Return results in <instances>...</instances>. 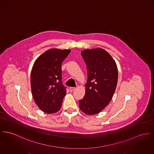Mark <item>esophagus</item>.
Returning <instances> with one entry per match:
<instances>
[{"mask_svg":"<svg viewBox=\"0 0 154 154\" xmlns=\"http://www.w3.org/2000/svg\"><path fill=\"white\" fill-rule=\"evenodd\" d=\"M75 87H69V91L71 92V91H74V90H75Z\"/></svg>","mask_w":154,"mask_h":154,"instance_id":"1","label":"esophagus"}]
</instances>
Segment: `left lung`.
I'll use <instances>...</instances> for the list:
<instances>
[{
    "instance_id": "8db88e82",
    "label": "left lung",
    "mask_w": 154,
    "mask_h": 154,
    "mask_svg": "<svg viewBox=\"0 0 154 154\" xmlns=\"http://www.w3.org/2000/svg\"><path fill=\"white\" fill-rule=\"evenodd\" d=\"M87 71L85 96L79 100L80 109L92 115L100 112L112 99L116 88L118 72L111 55L101 48L82 52Z\"/></svg>"
}]
</instances>
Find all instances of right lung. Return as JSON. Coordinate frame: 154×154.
I'll return each instance as SVG.
<instances>
[{
    "instance_id": "1",
    "label": "right lung",
    "mask_w": 154,
    "mask_h": 154,
    "mask_svg": "<svg viewBox=\"0 0 154 154\" xmlns=\"http://www.w3.org/2000/svg\"><path fill=\"white\" fill-rule=\"evenodd\" d=\"M70 50L51 49L35 61L31 75V85L35 102L47 113L58 111L66 94L63 85L61 64Z\"/></svg>"
}]
</instances>
